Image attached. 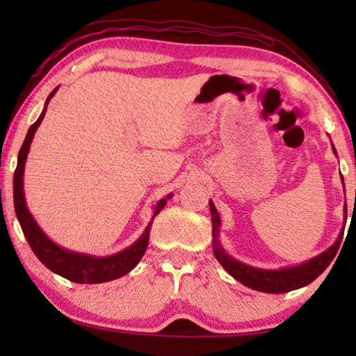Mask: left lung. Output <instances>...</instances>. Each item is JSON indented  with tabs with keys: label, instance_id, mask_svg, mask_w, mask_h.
Segmentation results:
<instances>
[{
	"label": "left lung",
	"instance_id": "left-lung-1",
	"mask_svg": "<svg viewBox=\"0 0 356 356\" xmlns=\"http://www.w3.org/2000/svg\"><path fill=\"white\" fill-rule=\"evenodd\" d=\"M333 152L336 154V149L333 144ZM341 180H344L341 176ZM344 184V182H342ZM210 204V213H212V246H213V254L216 257L222 268L236 278L238 282H242L246 287L254 289V291L259 292H267V293H284V292H291L295 291V289L305 287L308 286L309 282L314 281L318 275H322L325 272V268L328 267L330 262L333 261L337 248H339L341 240H342V234L344 231H341L339 237H337L336 242L330 246L327 251L321 252V254L309 259L300 265H293V267H286V268H280V270H264V268H256L251 267V265H246L243 262L237 261L227 254L225 248L221 246L220 242V215L216 212V209L213 206L212 201H209ZM347 213V210H344Z\"/></svg>",
	"mask_w": 356,
	"mask_h": 356
}]
</instances>
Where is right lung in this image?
<instances>
[{"mask_svg": "<svg viewBox=\"0 0 356 356\" xmlns=\"http://www.w3.org/2000/svg\"><path fill=\"white\" fill-rule=\"evenodd\" d=\"M56 91L58 88L53 89L51 94L48 95L44 111H42L39 119L29 127L25 141H23L19 152L17 170L14 172V207L17 218H19L22 231L25 234L33 252L38 256L39 261L44 264L47 268L51 270L53 273L63 276V278L69 281L78 282V284H99V282L118 280L120 276L127 275L130 270H134L136 267V264L141 261V257L147 248L149 232L154 218L161 212V209L166 206V201L170 200L172 195H168L165 200H160L156 202V206L154 207L152 221H150L147 227L144 229L143 236L138 238L134 245L125 248L124 251L118 252V254L108 257H95L89 254H81V252L64 250L59 245L53 243L51 240L45 236L44 231L38 226V222H35L33 215L29 213V210L26 207L25 193H23V172H25L26 156L35 130H38L42 119L45 116L48 102H50V99L55 95Z\"/></svg>", "mask_w": 356, "mask_h": 356, "instance_id": "add662e5", "label": "right lung"}]
</instances>
